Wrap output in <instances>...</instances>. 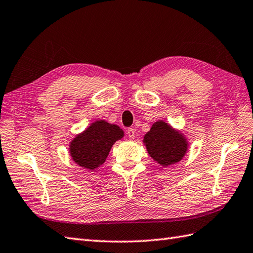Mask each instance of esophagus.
<instances>
[{
    "label": "esophagus",
    "mask_w": 253,
    "mask_h": 253,
    "mask_svg": "<svg viewBox=\"0 0 253 253\" xmlns=\"http://www.w3.org/2000/svg\"><path fill=\"white\" fill-rule=\"evenodd\" d=\"M127 134H128V138L130 139V140H132V139H134V134H136V130H134L133 128H129L128 130H127Z\"/></svg>",
    "instance_id": "esophagus-1"
}]
</instances>
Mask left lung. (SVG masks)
I'll return each instance as SVG.
<instances>
[{"instance_id": "obj_1", "label": "left lung", "mask_w": 253, "mask_h": 253, "mask_svg": "<svg viewBox=\"0 0 253 253\" xmlns=\"http://www.w3.org/2000/svg\"><path fill=\"white\" fill-rule=\"evenodd\" d=\"M144 143L151 157L163 166L178 163L187 149L184 137L164 122L153 124L144 136Z\"/></svg>"}]
</instances>
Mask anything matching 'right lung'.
Wrapping results in <instances>:
<instances>
[{
    "mask_svg": "<svg viewBox=\"0 0 253 253\" xmlns=\"http://www.w3.org/2000/svg\"><path fill=\"white\" fill-rule=\"evenodd\" d=\"M123 136L124 132L119 126L97 121L72 141L70 153L81 167L95 169L102 165L115 141Z\"/></svg>",
    "mask_w": 253,
    "mask_h": 253,
    "instance_id": "right-lung-1",
    "label": "right lung"
}]
</instances>
